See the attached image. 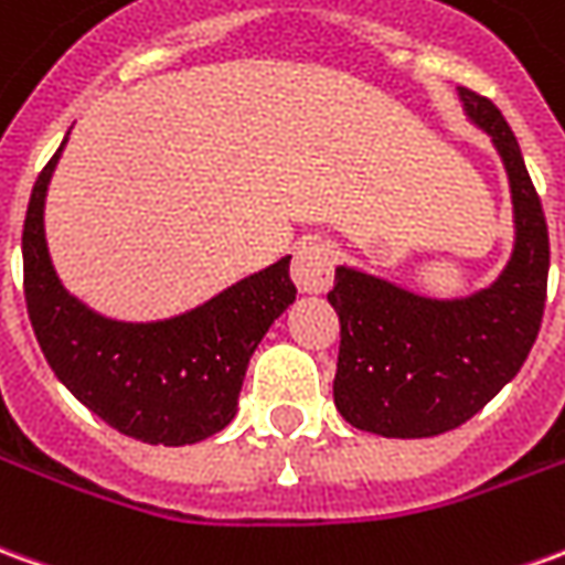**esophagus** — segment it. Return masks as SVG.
I'll return each mask as SVG.
<instances>
[{"instance_id":"34e87169","label":"esophagus","mask_w":565,"mask_h":565,"mask_svg":"<svg viewBox=\"0 0 565 565\" xmlns=\"http://www.w3.org/2000/svg\"><path fill=\"white\" fill-rule=\"evenodd\" d=\"M290 275L302 294H323L333 284V247L318 238L302 242L296 247Z\"/></svg>"}]
</instances>
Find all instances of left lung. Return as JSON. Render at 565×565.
I'll list each match as a JSON object with an SVG mask.
<instances>
[{
	"mask_svg": "<svg viewBox=\"0 0 565 565\" xmlns=\"http://www.w3.org/2000/svg\"><path fill=\"white\" fill-rule=\"evenodd\" d=\"M459 100L508 173L514 250L495 281L452 299L337 266L327 294L342 327L333 401L349 425L382 437L459 428L520 373L542 327L551 266L542 201L495 104L468 88Z\"/></svg>",
	"mask_w": 565,
	"mask_h": 565,
	"instance_id": "obj_1",
	"label": "left lung"
}]
</instances>
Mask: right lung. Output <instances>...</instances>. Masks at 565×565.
<instances>
[{
	"mask_svg": "<svg viewBox=\"0 0 565 565\" xmlns=\"http://www.w3.org/2000/svg\"><path fill=\"white\" fill-rule=\"evenodd\" d=\"M66 140L23 220V294L42 354L76 401L134 440L186 447L214 437L238 413L256 345L296 299L290 256L173 318H106L63 287L45 242V199Z\"/></svg>",
	"mask_w": 565,
	"mask_h": 565,
	"instance_id": "obj_1",
	"label": "right lung"
}]
</instances>
